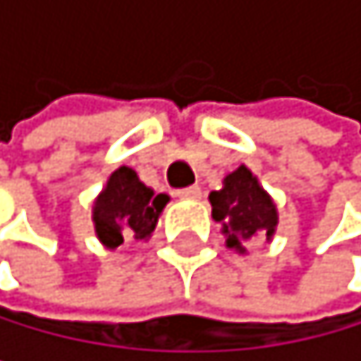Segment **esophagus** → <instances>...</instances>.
Wrapping results in <instances>:
<instances>
[{
    "label": "esophagus",
    "mask_w": 361,
    "mask_h": 361,
    "mask_svg": "<svg viewBox=\"0 0 361 361\" xmlns=\"http://www.w3.org/2000/svg\"><path fill=\"white\" fill-rule=\"evenodd\" d=\"M176 194L180 196V199H199V196H201V188H199V185H190V188H183Z\"/></svg>",
    "instance_id": "34e87169"
}]
</instances>
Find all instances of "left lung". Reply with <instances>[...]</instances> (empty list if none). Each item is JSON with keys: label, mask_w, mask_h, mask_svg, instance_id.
Masks as SVG:
<instances>
[{"label": "left lung", "mask_w": 361, "mask_h": 361, "mask_svg": "<svg viewBox=\"0 0 361 361\" xmlns=\"http://www.w3.org/2000/svg\"><path fill=\"white\" fill-rule=\"evenodd\" d=\"M212 216L224 224V233L228 235L226 244L237 251H244L242 242L257 233L271 237L278 224L276 205L257 178L246 167L228 173L224 178V190L210 194Z\"/></svg>", "instance_id": "left-lung-1"}]
</instances>
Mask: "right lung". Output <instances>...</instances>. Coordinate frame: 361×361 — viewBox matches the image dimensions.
Instances as JSON below:
<instances>
[{"mask_svg":"<svg viewBox=\"0 0 361 361\" xmlns=\"http://www.w3.org/2000/svg\"><path fill=\"white\" fill-rule=\"evenodd\" d=\"M167 201V194H153L130 167H119L94 201L92 219L99 240L108 248L124 244V237L147 240Z\"/></svg>","mask_w":361,"mask_h":361,"instance_id":"add662e5","label":"right lung"}]
</instances>
